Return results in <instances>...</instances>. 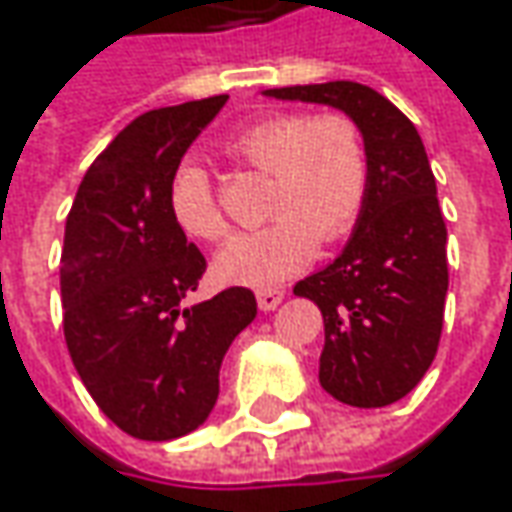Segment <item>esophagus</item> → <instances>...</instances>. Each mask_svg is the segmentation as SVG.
Wrapping results in <instances>:
<instances>
[{
  "label": "esophagus",
  "instance_id": "1",
  "mask_svg": "<svg viewBox=\"0 0 512 512\" xmlns=\"http://www.w3.org/2000/svg\"><path fill=\"white\" fill-rule=\"evenodd\" d=\"M283 298H286L283 289H260V292H257V306H260L263 312H272V309H278Z\"/></svg>",
  "mask_w": 512,
  "mask_h": 512
}]
</instances>
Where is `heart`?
Instances as JSON below:
<instances>
[{"label":"heart","instance_id":"heart-1","mask_svg":"<svg viewBox=\"0 0 512 512\" xmlns=\"http://www.w3.org/2000/svg\"><path fill=\"white\" fill-rule=\"evenodd\" d=\"M234 160L269 174L266 226L229 237L214 257L217 278L266 289L303 272L318 240H341L367 206L369 151L358 123L346 114H278L243 128L232 143ZM174 223L194 240L226 234V217L209 171L180 163L168 183Z\"/></svg>","mask_w":512,"mask_h":512}]
</instances>
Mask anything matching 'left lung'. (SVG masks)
I'll use <instances>...</instances> for the list:
<instances>
[{
    "instance_id": "obj_1",
    "label": "left lung",
    "mask_w": 512,
    "mask_h": 512,
    "mask_svg": "<svg viewBox=\"0 0 512 512\" xmlns=\"http://www.w3.org/2000/svg\"><path fill=\"white\" fill-rule=\"evenodd\" d=\"M263 94L338 108L367 140V206L344 252L295 283V295L323 315L321 387L361 410L395 404L433 364L450 283L447 226L424 143L387 97L361 82Z\"/></svg>"
}]
</instances>
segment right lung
<instances>
[{
    "label": "right lung",
    "mask_w": 512,
    "mask_h": 512,
    "mask_svg": "<svg viewBox=\"0 0 512 512\" xmlns=\"http://www.w3.org/2000/svg\"><path fill=\"white\" fill-rule=\"evenodd\" d=\"M226 100L157 108L125 125L85 171L65 220V344L97 407L143 441L189 435L209 418L226 349L257 315L243 286L183 306L206 257L168 209L171 174Z\"/></svg>",
    "instance_id": "1"
}]
</instances>
